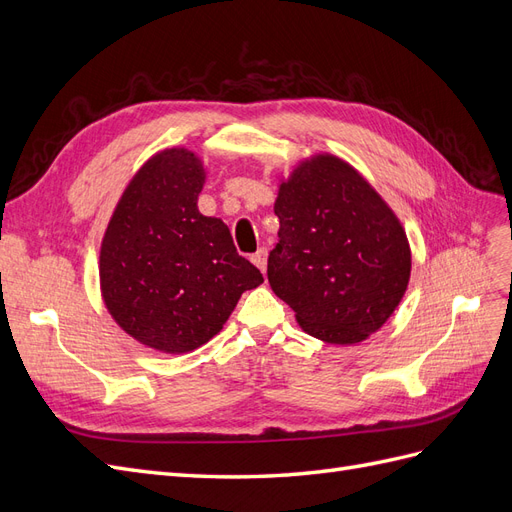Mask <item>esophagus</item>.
<instances>
[{
  "label": "esophagus",
  "mask_w": 512,
  "mask_h": 512,
  "mask_svg": "<svg viewBox=\"0 0 512 512\" xmlns=\"http://www.w3.org/2000/svg\"><path fill=\"white\" fill-rule=\"evenodd\" d=\"M252 262L262 273H267V250L265 247H260V250L252 256Z\"/></svg>",
  "instance_id": "34e87169"
}]
</instances>
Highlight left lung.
Masks as SVG:
<instances>
[{
  "instance_id": "8db88e82",
  "label": "left lung",
  "mask_w": 512,
  "mask_h": 512,
  "mask_svg": "<svg viewBox=\"0 0 512 512\" xmlns=\"http://www.w3.org/2000/svg\"><path fill=\"white\" fill-rule=\"evenodd\" d=\"M280 243L269 284L299 327L324 344H361L393 316L410 282L412 252L395 211L359 170L314 153L277 185Z\"/></svg>"
}]
</instances>
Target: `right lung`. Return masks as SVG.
Returning <instances> with one entry per match:
<instances>
[{
  "mask_svg": "<svg viewBox=\"0 0 512 512\" xmlns=\"http://www.w3.org/2000/svg\"><path fill=\"white\" fill-rule=\"evenodd\" d=\"M207 168L194 151L151 156L123 190L100 245L108 314L138 344L185 354L226 324L262 273L237 254L220 218L198 211Z\"/></svg>",
  "mask_w": 512,
  "mask_h": 512,
  "instance_id": "obj_1",
  "label": "right lung"
}]
</instances>
